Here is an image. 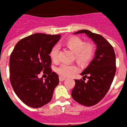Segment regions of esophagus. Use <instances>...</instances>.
I'll list each match as a JSON object with an SVG mask.
<instances>
[{"label": "esophagus", "mask_w": 127, "mask_h": 127, "mask_svg": "<svg viewBox=\"0 0 127 127\" xmlns=\"http://www.w3.org/2000/svg\"><path fill=\"white\" fill-rule=\"evenodd\" d=\"M64 80H65V78H63V77H62V76H60V77H59V81H64Z\"/></svg>", "instance_id": "34e87169"}]
</instances>
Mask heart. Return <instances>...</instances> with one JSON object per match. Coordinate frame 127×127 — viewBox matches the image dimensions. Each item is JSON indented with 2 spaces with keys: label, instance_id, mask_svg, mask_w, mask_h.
I'll return each instance as SVG.
<instances>
[{
  "label": "heart",
  "instance_id": "1",
  "mask_svg": "<svg viewBox=\"0 0 127 127\" xmlns=\"http://www.w3.org/2000/svg\"><path fill=\"white\" fill-rule=\"evenodd\" d=\"M64 46L75 54V59L78 63L85 64L91 60L94 55V47L92 44H85L82 39L78 37H71L64 42ZM59 48L53 46L49 52V56L53 62L57 61ZM78 72L77 66L73 64H62L57 69V72L62 77H70Z\"/></svg>",
  "mask_w": 127,
  "mask_h": 127
}]
</instances>
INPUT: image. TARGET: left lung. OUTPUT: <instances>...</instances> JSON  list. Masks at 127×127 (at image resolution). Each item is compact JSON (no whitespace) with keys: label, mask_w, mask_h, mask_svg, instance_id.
Masks as SVG:
<instances>
[{"label":"left lung","mask_w":127,"mask_h":127,"mask_svg":"<svg viewBox=\"0 0 127 127\" xmlns=\"http://www.w3.org/2000/svg\"><path fill=\"white\" fill-rule=\"evenodd\" d=\"M74 34H85L95 44L94 58L81 73L83 80H75L72 91L73 99L80 104L91 106L99 102L109 90L116 71V60L112 45L101 35L88 30H81ZM88 79L87 82L84 80Z\"/></svg>","instance_id":"obj_1"}]
</instances>
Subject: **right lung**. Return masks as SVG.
<instances>
[{
  "label": "right lung",
  "mask_w": 127,
  "mask_h": 127,
  "mask_svg": "<svg viewBox=\"0 0 127 127\" xmlns=\"http://www.w3.org/2000/svg\"><path fill=\"white\" fill-rule=\"evenodd\" d=\"M61 34L37 33L17 42L10 58V79L13 91L28 106L38 108L52 99L59 83L58 75L51 72L49 52L59 42ZM48 74L44 80L37 75Z\"/></svg>",
  "instance_id": "1"
}]
</instances>
